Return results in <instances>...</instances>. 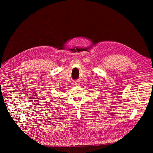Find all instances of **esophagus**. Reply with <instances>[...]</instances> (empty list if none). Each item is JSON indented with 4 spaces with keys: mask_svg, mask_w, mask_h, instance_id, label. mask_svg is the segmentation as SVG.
<instances>
[{
    "mask_svg": "<svg viewBox=\"0 0 153 153\" xmlns=\"http://www.w3.org/2000/svg\"><path fill=\"white\" fill-rule=\"evenodd\" d=\"M74 84H75V85H78L79 84V83H78V82H76Z\"/></svg>",
    "mask_w": 153,
    "mask_h": 153,
    "instance_id": "1",
    "label": "esophagus"
}]
</instances>
